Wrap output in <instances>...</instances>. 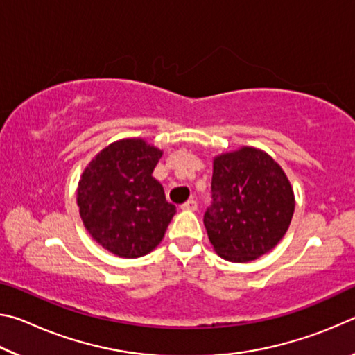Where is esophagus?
Returning <instances> with one entry per match:
<instances>
[{
    "mask_svg": "<svg viewBox=\"0 0 355 355\" xmlns=\"http://www.w3.org/2000/svg\"><path fill=\"white\" fill-rule=\"evenodd\" d=\"M180 208L184 209V211H196V209H197V202L196 200H188V202H184Z\"/></svg>",
    "mask_w": 355,
    "mask_h": 355,
    "instance_id": "34e87169",
    "label": "esophagus"
}]
</instances>
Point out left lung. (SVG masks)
I'll list each match as a JSON object with an SVG mask.
<instances>
[{
	"instance_id": "1",
	"label": "left lung",
	"mask_w": 355,
	"mask_h": 355,
	"mask_svg": "<svg viewBox=\"0 0 355 355\" xmlns=\"http://www.w3.org/2000/svg\"><path fill=\"white\" fill-rule=\"evenodd\" d=\"M293 213L291 184L271 156L244 147L214 159L203 224L222 258L245 263L266 254L284 238Z\"/></svg>"
}]
</instances>
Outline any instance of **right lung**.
<instances>
[{"instance_id": "right-lung-1", "label": "right lung", "mask_w": 355, "mask_h": 355, "mask_svg": "<svg viewBox=\"0 0 355 355\" xmlns=\"http://www.w3.org/2000/svg\"><path fill=\"white\" fill-rule=\"evenodd\" d=\"M161 155L142 139H123L101 150L83 172L78 184L83 224L114 255L148 254L177 213L152 175Z\"/></svg>"}]
</instances>
